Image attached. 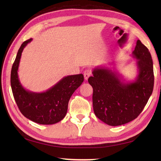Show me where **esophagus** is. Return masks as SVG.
<instances>
[{
    "label": "esophagus",
    "instance_id": "34e87169",
    "mask_svg": "<svg viewBox=\"0 0 161 161\" xmlns=\"http://www.w3.org/2000/svg\"><path fill=\"white\" fill-rule=\"evenodd\" d=\"M91 75V70L89 69L85 70L84 72V79L86 80H87L88 77H89Z\"/></svg>",
    "mask_w": 161,
    "mask_h": 161
}]
</instances>
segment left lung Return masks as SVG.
I'll return each instance as SVG.
<instances>
[{
  "label": "left lung",
  "mask_w": 161,
  "mask_h": 161,
  "mask_svg": "<svg viewBox=\"0 0 161 161\" xmlns=\"http://www.w3.org/2000/svg\"><path fill=\"white\" fill-rule=\"evenodd\" d=\"M132 54L138 68V75L133 82L124 83L117 73L105 68H95L93 76L88 80L93 88L95 114L110 126L125 125L136 119L152 93L154 76L151 54L140 40Z\"/></svg>",
  "instance_id": "obj_1"
}]
</instances>
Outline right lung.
I'll return each instance as SVG.
<instances>
[{"label": "right lung", "instance_id": "obj_1", "mask_svg": "<svg viewBox=\"0 0 161 161\" xmlns=\"http://www.w3.org/2000/svg\"><path fill=\"white\" fill-rule=\"evenodd\" d=\"M32 39L24 42L16 54L11 71V87L20 111L25 118L40 125H53L66 115L68 102L75 91L82 84V74L64 77L54 86L43 93L25 90L20 83L18 69L21 54Z\"/></svg>", "mask_w": 161, "mask_h": 161}]
</instances>
